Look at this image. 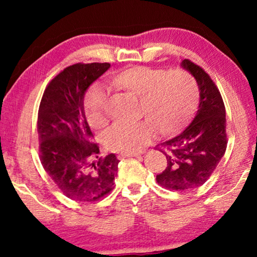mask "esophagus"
I'll return each mask as SVG.
<instances>
[{
  "instance_id": "34e87169",
  "label": "esophagus",
  "mask_w": 257,
  "mask_h": 257,
  "mask_svg": "<svg viewBox=\"0 0 257 257\" xmlns=\"http://www.w3.org/2000/svg\"><path fill=\"white\" fill-rule=\"evenodd\" d=\"M140 154L142 153H120L118 156V158L119 159H124V158H128V157H139Z\"/></svg>"
}]
</instances>
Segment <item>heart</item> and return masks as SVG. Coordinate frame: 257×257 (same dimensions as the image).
I'll use <instances>...</instances> for the list:
<instances>
[{
    "label": "heart",
    "mask_w": 257,
    "mask_h": 257,
    "mask_svg": "<svg viewBox=\"0 0 257 257\" xmlns=\"http://www.w3.org/2000/svg\"><path fill=\"white\" fill-rule=\"evenodd\" d=\"M115 86L140 97L139 114L147 120L118 121L104 133V144L114 152L133 153L150 143L154 128L160 136H173L194 115L199 103L195 80L182 70L167 71L133 66L117 73ZM86 118L94 128L107 121L108 96L103 86L93 85L84 100Z\"/></svg>",
    "instance_id": "1"
}]
</instances>
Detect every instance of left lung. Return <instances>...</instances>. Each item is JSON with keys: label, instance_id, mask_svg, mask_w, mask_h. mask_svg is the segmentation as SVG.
<instances>
[{"label": "left lung", "instance_id": "left-lung-1", "mask_svg": "<svg viewBox=\"0 0 257 257\" xmlns=\"http://www.w3.org/2000/svg\"><path fill=\"white\" fill-rule=\"evenodd\" d=\"M181 66L198 83L200 101L198 112L187 128L161 144L167 167L157 175V181L173 191H189L205 184L227 147L226 108L219 89L199 65L184 59Z\"/></svg>", "mask_w": 257, "mask_h": 257}]
</instances>
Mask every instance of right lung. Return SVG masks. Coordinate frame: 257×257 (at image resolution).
<instances>
[{"mask_svg":"<svg viewBox=\"0 0 257 257\" xmlns=\"http://www.w3.org/2000/svg\"><path fill=\"white\" fill-rule=\"evenodd\" d=\"M110 66H68L49 83L38 108L41 163L63 194L75 201H97L113 189L119 160L113 153L98 156L84 112L85 92Z\"/></svg>","mask_w":257,"mask_h":257,"instance_id":"1","label":"right lung"}]
</instances>
